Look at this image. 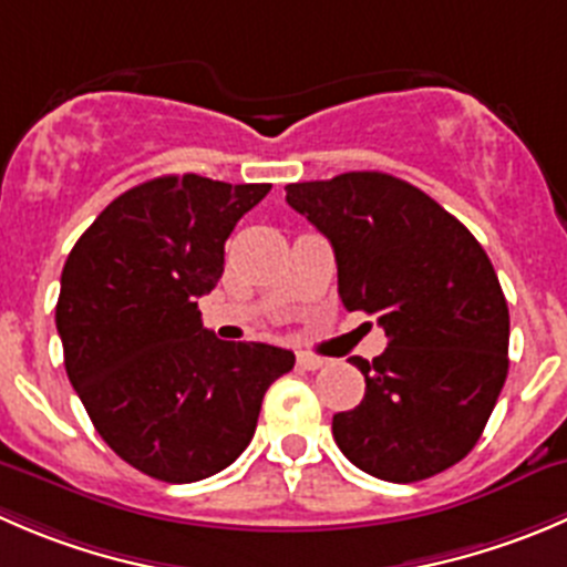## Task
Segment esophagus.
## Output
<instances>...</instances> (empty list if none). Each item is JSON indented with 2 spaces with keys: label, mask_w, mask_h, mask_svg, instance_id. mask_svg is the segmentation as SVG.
I'll list each match as a JSON object with an SVG mask.
<instances>
[{
  "label": "esophagus",
  "mask_w": 567,
  "mask_h": 567,
  "mask_svg": "<svg viewBox=\"0 0 567 567\" xmlns=\"http://www.w3.org/2000/svg\"><path fill=\"white\" fill-rule=\"evenodd\" d=\"M323 357H316V354H310V351H299V354H296V365L299 368H305V371H318V368L323 365Z\"/></svg>",
  "instance_id": "1"
}]
</instances>
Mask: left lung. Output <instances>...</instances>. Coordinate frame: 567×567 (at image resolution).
Instances as JSON below:
<instances>
[{
    "instance_id": "8db88e82",
    "label": "left lung",
    "mask_w": 567,
    "mask_h": 567,
    "mask_svg": "<svg viewBox=\"0 0 567 567\" xmlns=\"http://www.w3.org/2000/svg\"><path fill=\"white\" fill-rule=\"evenodd\" d=\"M334 249L346 310L377 316L388 349L354 357L365 395L332 417L340 452L384 482L452 468L482 437L507 379L509 310L480 240L415 185L349 172L288 185Z\"/></svg>"
}]
</instances>
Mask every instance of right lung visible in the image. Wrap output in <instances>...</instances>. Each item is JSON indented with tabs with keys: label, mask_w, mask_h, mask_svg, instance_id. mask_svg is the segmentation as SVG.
Returning a JSON list of instances; mask_svg holds the SVG:
<instances>
[{
	"label": "right lung",
	"mask_w": 567,
	"mask_h": 567,
	"mask_svg": "<svg viewBox=\"0 0 567 567\" xmlns=\"http://www.w3.org/2000/svg\"><path fill=\"white\" fill-rule=\"evenodd\" d=\"M271 185L168 174L110 202L71 249L54 310L65 373L102 441L152 480L188 485L233 465L293 351L229 343L196 299L224 244Z\"/></svg>",
	"instance_id": "obj_1"
}]
</instances>
